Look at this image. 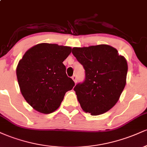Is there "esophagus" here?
Listing matches in <instances>:
<instances>
[{
  "label": "esophagus",
  "instance_id": "1",
  "mask_svg": "<svg viewBox=\"0 0 147 147\" xmlns=\"http://www.w3.org/2000/svg\"><path fill=\"white\" fill-rule=\"evenodd\" d=\"M72 80L74 81V82H75V83L76 84L77 82V76L76 75H74V76H72Z\"/></svg>",
  "mask_w": 147,
  "mask_h": 147
}]
</instances>
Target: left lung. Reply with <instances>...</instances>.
<instances>
[{"mask_svg":"<svg viewBox=\"0 0 147 147\" xmlns=\"http://www.w3.org/2000/svg\"><path fill=\"white\" fill-rule=\"evenodd\" d=\"M72 52L86 72L84 83L74 88L82 110L91 115L109 111L118 102L126 86L125 57L106 44L73 48Z\"/></svg>","mask_w":147,"mask_h":147,"instance_id":"obj_1","label":"left lung"}]
</instances>
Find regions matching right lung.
<instances>
[{"mask_svg":"<svg viewBox=\"0 0 147 147\" xmlns=\"http://www.w3.org/2000/svg\"><path fill=\"white\" fill-rule=\"evenodd\" d=\"M69 46L43 43L28 50L16 67L22 95L34 110L55 112L67 91L75 86L65 73L63 61L71 53Z\"/></svg>","mask_w":147,"mask_h":147,"instance_id":"add662e5","label":"right lung"}]
</instances>
